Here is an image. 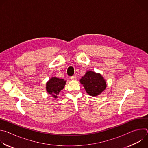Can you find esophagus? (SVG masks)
I'll use <instances>...</instances> for the list:
<instances>
[{"label":"esophagus","mask_w":148,"mask_h":148,"mask_svg":"<svg viewBox=\"0 0 148 148\" xmlns=\"http://www.w3.org/2000/svg\"><path fill=\"white\" fill-rule=\"evenodd\" d=\"M70 78L71 79H75L76 78H77V76L76 75H73V76H71V77H70Z\"/></svg>","instance_id":"obj_1"}]
</instances>
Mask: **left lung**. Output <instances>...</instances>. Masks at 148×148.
<instances>
[{"label": "left lung", "instance_id": "left-lung-1", "mask_svg": "<svg viewBox=\"0 0 148 148\" xmlns=\"http://www.w3.org/2000/svg\"><path fill=\"white\" fill-rule=\"evenodd\" d=\"M87 93L95 97L101 94L107 87L106 81L99 73L88 71L79 80Z\"/></svg>", "mask_w": 148, "mask_h": 148}]
</instances>
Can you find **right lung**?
I'll return each instance as SVG.
<instances>
[{
	"label": "right lung",
	"mask_w": 148,
	"mask_h": 148,
	"mask_svg": "<svg viewBox=\"0 0 148 148\" xmlns=\"http://www.w3.org/2000/svg\"><path fill=\"white\" fill-rule=\"evenodd\" d=\"M66 81L57 77L51 78L46 83V91L54 98H57L59 92L64 88Z\"/></svg>",
	"instance_id": "add662e5"
}]
</instances>
